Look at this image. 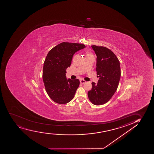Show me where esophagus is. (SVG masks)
Here are the masks:
<instances>
[{
  "instance_id": "obj_1",
  "label": "esophagus",
  "mask_w": 154,
  "mask_h": 154,
  "mask_svg": "<svg viewBox=\"0 0 154 154\" xmlns=\"http://www.w3.org/2000/svg\"><path fill=\"white\" fill-rule=\"evenodd\" d=\"M80 81V83L81 84H85V83H86V81H85V80H81Z\"/></svg>"
}]
</instances>
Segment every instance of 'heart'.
Listing matches in <instances>:
<instances>
[{
  "instance_id": "heart-1",
  "label": "heart",
  "mask_w": 154,
  "mask_h": 154,
  "mask_svg": "<svg viewBox=\"0 0 154 154\" xmlns=\"http://www.w3.org/2000/svg\"><path fill=\"white\" fill-rule=\"evenodd\" d=\"M90 54H91V53H87V55H90Z\"/></svg>"
}]
</instances>
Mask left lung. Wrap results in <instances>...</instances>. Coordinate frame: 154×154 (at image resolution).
<instances>
[{
    "label": "left lung",
    "mask_w": 154,
    "mask_h": 154,
    "mask_svg": "<svg viewBox=\"0 0 154 154\" xmlns=\"http://www.w3.org/2000/svg\"><path fill=\"white\" fill-rule=\"evenodd\" d=\"M96 53V72L99 78L96 84L92 82V89L88 92L89 100L96 105L104 104L116 91L121 76L120 62L113 52L103 46H91Z\"/></svg>",
    "instance_id": "obj_1"
}]
</instances>
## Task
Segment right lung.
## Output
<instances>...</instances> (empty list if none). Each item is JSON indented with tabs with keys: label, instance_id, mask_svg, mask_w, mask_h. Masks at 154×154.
I'll list each match as a JSON object with an SVG mask.
<instances>
[{
	"label": "right lung",
	"instance_id": "add662e5",
	"mask_svg": "<svg viewBox=\"0 0 154 154\" xmlns=\"http://www.w3.org/2000/svg\"><path fill=\"white\" fill-rule=\"evenodd\" d=\"M85 47L82 44L63 42L48 52L44 63L42 79L46 92L55 103L65 104L73 99L80 81L67 80L66 69L70 66L74 53Z\"/></svg>",
	"mask_w": 154,
	"mask_h": 154
}]
</instances>
